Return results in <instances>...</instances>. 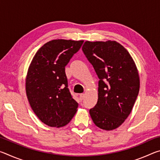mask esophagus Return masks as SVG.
I'll list each match as a JSON object with an SVG mask.
<instances>
[{
	"label": "esophagus",
	"mask_w": 160,
	"mask_h": 160,
	"mask_svg": "<svg viewBox=\"0 0 160 160\" xmlns=\"http://www.w3.org/2000/svg\"><path fill=\"white\" fill-rule=\"evenodd\" d=\"M85 98V94H80V101H82V100Z\"/></svg>",
	"instance_id": "esophagus-1"
}]
</instances>
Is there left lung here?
Listing matches in <instances>:
<instances>
[{"label": "left lung", "instance_id": "8db88e82", "mask_svg": "<svg viewBox=\"0 0 160 160\" xmlns=\"http://www.w3.org/2000/svg\"><path fill=\"white\" fill-rule=\"evenodd\" d=\"M82 49L99 79L98 101L90 109L91 118L101 129L117 128L131 113L138 95L140 78L133 59L115 41H87Z\"/></svg>", "mask_w": 160, "mask_h": 160}]
</instances>
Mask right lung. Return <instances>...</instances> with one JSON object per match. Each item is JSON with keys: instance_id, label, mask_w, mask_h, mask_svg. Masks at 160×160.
I'll use <instances>...</instances> for the list:
<instances>
[{"instance_id": "1", "label": "right lung", "mask_w": 160, "mask_h": 160, "mask_svg": "<svg viewBox=\"0 0 160 160\" xmlns=\"http://www.w3.org/2000/svg\"><path fill=\"white\" fill-rule=\"evenodd\" d=\"M82 44V40H51L37 51L29 65L27 97L35 114L48 126L67 125L77 112L78 104L68 88L65 67Z\"/></svg>"}]
</instances>
